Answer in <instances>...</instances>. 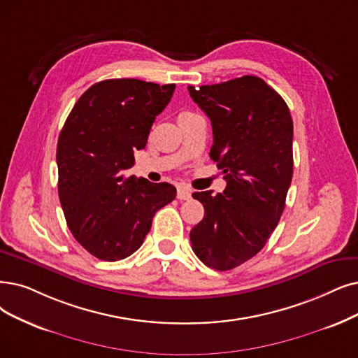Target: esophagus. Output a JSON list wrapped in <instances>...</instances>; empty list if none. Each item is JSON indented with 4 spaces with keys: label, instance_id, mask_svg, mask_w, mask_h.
I'll list each match as a JSON object with an SVG mask.
<instances>
[{
    "label": "esophagus",
    "instance_id": "34e87169",
    "mask_svg": "<svg viewBox=\"0 0 358 358\" xmlns=\"http://www.w3.org/2000/svg\"><path fill=\"white\" fill-rule=\"evenodd\" d=\"M191 194H192L191 189L185 188V187H179L176 196H178V199H189V198H191Z\"/></svg>",
    "mask_w": 358,
    "mask_h": 358
}]
</instances>
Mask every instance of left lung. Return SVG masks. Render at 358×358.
Segmentation results:
<instances>
[{"instance_id":"1","label":"left lung","mask_w":358,"mask_h":358,"mask_svg":"<svg viewBox=\"0 0 358 358\" xmlns=\"http://www.w3.org/2000/svg\"><path fill=\"white\" fill-rule=\"evenodd\" d=\"M188 91L211 122L210 157L226 180L222 194H192L206 214L189 238L199 260L224 271L252 259L279 223L292 180V117L257 76Z\"/></svg>"}]
</instances>
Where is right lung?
<instances>
[{
  "mask_svg": "<svg viewBox=\"0 0 358 358\" xmlns=\"http://www.w3.org/2000/svg\"><path fill=\"white\" fill-rule=\"evenodd\" d=\"M175 88L139 79L98 82L82 94L63 126L57 144L62 208L75 239L99 260L134 254L157 210L176 196L167 182L126 176Z\"/></svg>",
  "mask_w": 358,
  "mask_h": 358,
  "instance_id": "add662e5",
  "label": "right lung"
}]
</instances>
